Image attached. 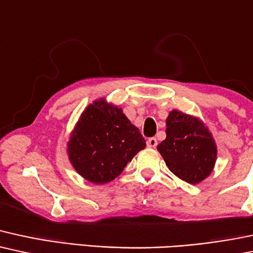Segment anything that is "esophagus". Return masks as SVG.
<instances>
[{"label":"esophagus","mask_w":253,"mask_h":253,"mask_svg":"<svg viewBox=\"0 0 253 253\" xmlns=\"http://www.w3.org/2000/svg\"><path fill=\"white\" fill-rule=\"evenodd\" d=\"M147 145H148V147H149V148H155L156 145H157V139H156L155 137L148 138Z\"/></svg>","instance_id":"34e87169"}]
</instances>
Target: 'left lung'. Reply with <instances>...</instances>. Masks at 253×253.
<instances>
[{
    "instance_id": "obj_1",
    "label": "left lung",
    "mask_w": 253,
    "mask_h": 253,
    "mask_svg": "<svg viewBox=\"0 0 253 253\" xmlns=\"http://www.w3.org/2000/svg\"><path fill=\"white\" fill-rule=\"evenodd\" d=\"M167 137L157 145L169 170L188 183L206 179L214 167L216 147L197 118L173 110L167 118Z\"/></svg>"
}]
</instances>
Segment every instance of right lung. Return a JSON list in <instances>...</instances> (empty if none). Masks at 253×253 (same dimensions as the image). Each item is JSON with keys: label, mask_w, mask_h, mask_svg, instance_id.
<instances>
[{"label": "right lung", "mask_w": 253, "mask_h": 253, "mask_svg": "<svg viewBox=\"0 0 253 253\" xmlns=\"http://www.w3.org/2000/svg\"><path fill=\"white\" fill-rule=\"evenodd\" d=\"M145 141L121 109L103 99L85 110L68 142V156L74 169L93 183L117 177Z\"/></svg>", "instance_id": "1"}]
</instances>
